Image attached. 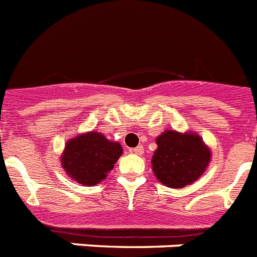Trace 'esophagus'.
Instances as JSON below:
<instances>
[{
	"mask_svg": "<svg viewBox=\"0 0 257 257\" xmlns=\"http://www.w3.org/2000/svg\"><path fill=\"white\" fill-rule=\"evenodd\" d=\"M130 151L133 153H135V155H143V153H144L143 146H138L137 148H133V150H130Z\"/></svg>",
	"mask_w": 257,
	"mask_h": 257,
	"instance_id": "esophagus-1",
	"label": "esophagus"
}]
</instances>
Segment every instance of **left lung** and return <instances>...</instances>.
Segmentation results:
<instances>
[{
  "label": "left lung",
  "mask_w": 257,
  "mask_h": 257,
  "mask_svg": "<svg viewBox=\"0 0 257 257\" xmlns=\"http://www.w3.org/2000/svg\"><path fill=\"white\" fill-rule=\"evenodd\" d=\"M153 173L168 187L182 188L196 181L210 161L208 147L196 134L165 131L157 139Z\"/></svg>",
  "instance_id": "1"
}]
</instances>
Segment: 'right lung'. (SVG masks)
Here are the masks:
<instances>
[{
	"instance_id": "1",
	"label": "right lung",
	"mask_w": 257,
	"mask_h": 257,
	"mask_svg": "<svg viewBox=\"0 0 257 257\" xmlns=\"http://www.w3.org/2000/svg\"><path fill=\"white\" fill-rule=\"evenodd\" d=\"M122 155L119 143L109 142L100 133H87L66 144L62 166L78 183L93 186L105 177Z\"/></svg>"
}]
</instances>
